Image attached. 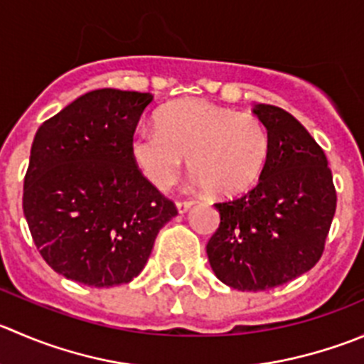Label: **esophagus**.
I'll use <instances>...</instances> for the list:
<instances>
[{
	"instance_id": "1",
	"label": "esophagus",
	"mask_w": 364,
	"mask_h": 364,
	"mask_svg": "<svg viewBox=\"0 0 364 364\" xmlns=\"http://www.w3.org/2000/svg\"><path fill=\"white\" fill-rule=\"evenodd\" d=\"M193 204H196V200L186 199V200H178V204H176V206H178L179 213H185V211H188Z\"/></svg>"
}]
</instances>
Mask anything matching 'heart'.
<instances>
[{"mask_svg":"<svg viewBox=\"0 0 364 364\" xmlns=\"http://www.w3.org/2000/svg\"><path fill=\"white\" fill-rule=\"evenodd\" d=\"M188 156L196 181L215 197L252 188L270 158V136L257 117L204 100H183L158 112L156 129L132 139V158L156 188L176 183Z\"/></svg>","mask_w":364,"mask_h":364,"instance_id":"obj_1","label":"heart"}]
</instances>
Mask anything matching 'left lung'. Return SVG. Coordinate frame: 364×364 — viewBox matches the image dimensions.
Listing matches in <instances>:
<instances>
[{
  "label": "left lung",
  "instance_id": "8db88e82",
  "mask_svg": "<svg viewBox=\"0 0 364 364\" xmlns=\"http://www.w3.org/2000/svg\"><path fill=\"white\" fill-rule=\"evenodd\" d=\"M270 136L267 168L252 190L215 204L220 225L206 245L215 276L242 291L270 290L311 270L336 211L326 153L287 110L256 105Z\"/></svg>",
  "mask_w": 364,
  "mask_h": 364
}]
</instances>
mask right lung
<instances>
[{
  "instance_id": "obj_1",
  "label": "right lung",
  "mask_w": 364,
  "mask_h": 364,
  "mask_svg": "<svg viewBox=\"0 0 364 364\" xmlns=\"http://www.w3.org/2000/svg\"><path fill=\"white\" fill-rule=\"evenodd\" d=\"M151 94L100 88L42 122L24 176L31 238L60 276L87 287L129 283L176 204L140 172L132 139Z\"/></svg>"
}]
</instances>
